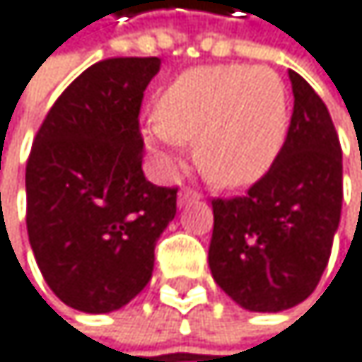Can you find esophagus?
<instances>
[{
	"label": "esophagus",
	"instance_id": "obj_1",
	"mask_svg": "<svg viewBox=\"0 0 362 362\" xmlns=\"http://www.w3.org/2000/svg\"><path fill=\"white\" fill-rule=\"evenodd\" d=\"M199 199V193H195V191H191V189H182L177 193V206L182 208V206H187V204H191V202H197Z\"/></svg>",
	"mask_w": 362,
	"mask_h": 362
}]
</instances>
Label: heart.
<instances>
[{
	"label": "heart",
	"instance_id": "b5f03b06",
	"mask_svg": "<svg viewBox=\"0 0 362 362\" xmlns=\"http://www.w3.org/2000/svg\"><path fill=\"white\" fill-rule=\"evenodd\" d=\"M288 121V93L278 74L217 64L191 69L169 84L143 136L167 171L182 165L185 143L195 141L202 171L221 187L239 189L274 167Z\"/></svg>",
	"mask_w": 362,
	"mask_h": 362
}]
</instances>
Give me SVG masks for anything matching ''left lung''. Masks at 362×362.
I'll use <instances>...</instances> for the list:
<instances>
[{"label": "left lung", "mask_w": 362, "mask_h": 362, "mask_svg": "<svg viewBox=\"0 0 362 362\" xmlns=\"http://www.w3.org/2000/svg\"><path fill=\"white\" fill-rule=\"evenodd\" d=\"M288 80L296 102L278 160L245 197L213 202L211 274L252 313H280L313 293L341 221L343 158L330 112L302 76Z\"/></svg>", "instance_id": "left-lung-1"}]
</instances>
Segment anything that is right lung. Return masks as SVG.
Returning a JSON list of instances; mask_svg holds the SVG:
<instances>
[{"label":"right lung","instance_id":"add662e5","mask_svg":"<svg viewBox=\"0 0 362 362\" xmlns=\"http://www.w3.org/2000/svg\"><path fill=\"white\" fill-rule=\"evenodd\" d=\"M160 58H108L58 97L25 167L28 236L54 293L102 315L134 300L175 217V189L143 173L139 112Z\"/></svg>","mask_w":362,"mask_h":362}]
</instances>
